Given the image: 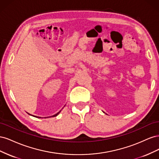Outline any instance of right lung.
Wrapping results in <instances>:
<instances>
[{
    "label": "right lung",
    "instance_id": "right-lung-1",
    "mask_svg": "<svg viewBox=\"0 0 159 159\" xmlns=\"http://www.w3.org/2000/svg\"><path fill=\"white\" fill-rule=\"evenodd\" d=\"M60 111H59V112H58V113H57V114H56L55 115H54V117H55V116H57V115H58V114H59V113H60Z\"/></svg>",
    "mask_w": 159,
    "mask_h": 159
}]
</instances>
